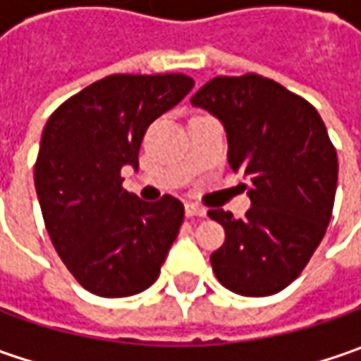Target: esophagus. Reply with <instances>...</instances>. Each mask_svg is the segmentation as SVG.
I'll use <instances>...</instances> for the list:
<instances>
[{"mask_svg": "<svg viewBox=\"0 0 361 361\" xmlns=\"http://www.w3.org/2000/svg\"><path fill=\"white\" fill-rule=\"evenodd\" d=\"M185 213H187V216H207V211L199 204H195V202H188L185 207Z\"/></svg>", "mask_w": 361, "mask_h": 361, "instance_id": "obj_1", "label": "esophagus"}]
</instances>
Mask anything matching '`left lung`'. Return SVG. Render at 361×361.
<instances>
[{"instance_id": "8db88e82", "label": "left lung", "mask_w": 361, "mask_h": 361, "mask_svg": "<svg viewBox=\"0 0 361 361\" xmlns=\"http://www.w3.org/2000/svg\"><path fill=\"white\" fill-rule=\"evenodd\" d=\"M190 102L223 122L231 169L251 180L243 219L209 211L225 229L211 255L216 279L247 298L279 293L307 265L331 219L338 154L326 124L307 100L259 74L213 78Z\"/></svg>"}]
</instances>
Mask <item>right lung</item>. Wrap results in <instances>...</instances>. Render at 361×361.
Here are the masks:
<instances>
[{"instance_id": "right-lung-1", "label": "right lung", "mask_w": 361, "mask_h": 361, "mask_svg": "<svg viewBox=\"0 0 361 361\" xmlns=\"http://www.w3.org/2000/svg\"><path fill=\"white\" fill-rule=\"evenodd\" d=\"M195 82L185 74H114L68 98L42 134L34 183L51 245L84 289L128 298L157 281L185 207L140 201L122 188L138 169L146 128Z\"/></svg>"}]
</instances>
